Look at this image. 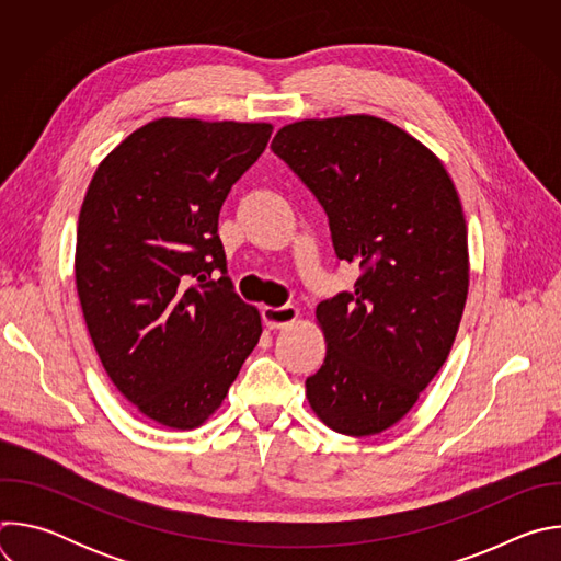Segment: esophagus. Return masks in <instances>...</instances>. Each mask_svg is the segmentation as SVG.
Returning a JSON list of instances; mask_svg holds the SVG:
<instances>
[{"mask_svg":"<svg viewBox=\"0 0 561 561\" xmlns=\"http://www.w3.org/2000/svg\"><path fill=\"white\" fill-rule=\"evenodd\" d=\"M299 317V310L295 306H279V308H273V306H264L262 308V319L268 331H279V329H286L290 324L297 322Z\"/></svg>","mask_w":561,"mask_h":561,"instance_id":"1","label":"esophagus"}]
</instances>
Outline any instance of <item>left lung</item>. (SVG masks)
I'll return each instance as SVG.
<instances>
[{
  "label": "left lung",
  "instance_id": "obj_1",
  "mask_svg": "<svg viewBox=\"0 0 561 561\" xmlns=\"http://www.w3.org/2000/svg\"><path fill=\"white\" fill-rule=\"evenodd\" d=\"M271 148L324 206L337 257L362 268L355 290L314 310L327 357L308 404L335 433H383L459 331L470 264L457 188L431 148L375 115L299 119Z\"/></svg>",
  "mask_w": 561,
  "mask_h": 561
}]
</instances>
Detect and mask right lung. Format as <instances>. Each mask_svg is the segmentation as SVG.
I'll return each instance as SVG.
<instances>
[{
  "label": "right lung",
  "instance_id": "add662e5",
  "mask_svg": "<svg viewBox=\"0 0 561 561\" xmlns=\"http://www.w3.org/2000/svg\"><path fill=\"white\" fill-rule=\"evenodd\" d=\"M273 124L159 117L100 162L77 224L75 284L117 390L173 431L202 426L262 335L217 234L230 186Z\"/></svg>",
  "mask_w": 561,
  "mask_h": 561
}]
</instances>
